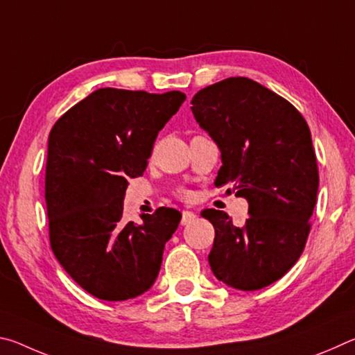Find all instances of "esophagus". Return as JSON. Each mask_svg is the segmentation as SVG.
Listing matches in <instances>:
<instances>
[{"instance_id": "1", "label": "esophagus", "mask_w": 355, "mask_h": 355, "mask_svg": "<svg viewBox=\"0 0 355 355\" xmlns=\"http://www.w3.org/2000/svg\"><path fill=\"white\" fill-rule=\"evenodd\" d=\"M197 219V216L191 211H183L182 213V225H188L191 222H194Z\"/></svg>"}]
</instances>
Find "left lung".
Instances as JSON below:
<instances>
[{"label":"left lung","instance_id":"8db88e82","mask_svg":"<svg viewBox=\"0 0 355 355\" xmlns=\"http://www.w3.org/2000/svg\"><path fill=\"white\" fill-rule=\"evenodd\" d=\"M191 105L220 150L214 184L249 202L241 228L219 209L202 211L216 232L209 266L228 286L260 290L284 277L307 243L320 184L310 128L290 101L244 76L202 89Z\"/></svg>","mask_w":355,"mask_h":355}]
</instances>
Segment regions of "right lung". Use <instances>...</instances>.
Here are the masks:
<instances>
[{"label":"right lung","instance_id":"1","mask_svg":"<svg viewBox=\"0 0 355 355\" xmlns=\"http://www.w3.org/2000/svg\"><path fill=\"white\" fill-rule=\"evenodd\" d=\"M184 100L180 91L101 87L53 125L45 169L50 245L95 297H136L158 277L182 214L163 207L142 214V224L125 222L123 197L128 178L142 175L156 136Z\"/></svg>","mask_w":355,"mask_h":355}]
</instances>
